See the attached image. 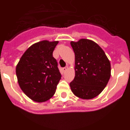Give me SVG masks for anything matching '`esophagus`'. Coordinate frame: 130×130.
I'll use <instances>...</instances> for the list:
<instances>
[{"mask_svg": "<svg viewBox=\"0 0 130 130\" xmlns=\"http://www.w3.org/2000/svg\"><path fill=\"white\" fill-rule=\"evenodd\" d=\"M68 69H69V67H64V68H63L62 69V70H63V73H65V72L67 71V70H68Z\"/></svg>", "mask_w": 130, "mask_h": 130, "instance_id": "esophagus-1", "label": "esophagus"}]
</instances>
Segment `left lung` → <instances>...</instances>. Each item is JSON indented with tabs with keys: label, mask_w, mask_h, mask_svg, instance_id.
Returning <instances> with one entry per match:
<instances>
[{
	"label": "left lung",
	"mask_w": 130,
	"mask_h": 130,
	"mask_svg": "<svg viewBox=\"0 0 130 130\" xmlns=\"http://www.w3.org/2000/svg\"><path fill=\"white\" fill-rule=\"evenodd\" d=\"M75 53L74 80L70 83L76 96L89 100L99 95L111 76L110 61L101 47L92 40L71 41Z\"/></svg>",
	"instance_id": "8db88e82"
}]
</instances>
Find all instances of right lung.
<instances>
[{
	"label": "right lung",
	"mask_w": 130,
	"mask_h": 130,
	"mask_svg": "<svg viewBox=\"0 0 130 130\" xmlns=\"http://www.w3.org/2000/svg\"><path fill=\"white\" fill-rule=\"evenodd\" d=\"M58 41L43 40L27 49L16 67L18 83L31 100L43 102L55 92L61 75L53 52Z\"/></svg>",
	"instance_id": "obj_1"
}]
</instances>
